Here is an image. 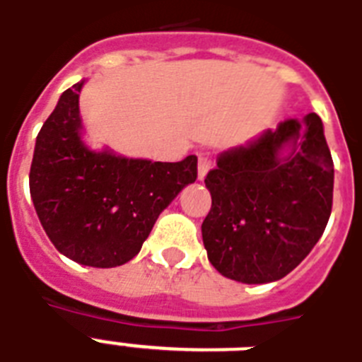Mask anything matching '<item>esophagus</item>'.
<instances>
[{
    "mask_svg": "<svg viewBox=\"0 0 362 362\" xmlns=\"http://www.w3.org/2000/svg\"><path fill=\"white\" fill-rule=\"evenodd\" d=\"M210 165H212L210 156H199V180H203L206 176V173L210 170Z\"/></svg>",
    "mask_w": 362,
    "mask_h": 362,
    "instance_id": "34e87169",
    "label": "esophagus"
}]
</instances>
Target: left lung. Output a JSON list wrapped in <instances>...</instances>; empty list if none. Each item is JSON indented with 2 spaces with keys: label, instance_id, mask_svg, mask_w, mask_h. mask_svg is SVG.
Masks as SVG:
<instances>
[{
  "label": "left lung",
  "instance_id": "obj_1",
  "mask_svg": "<svg viewBox=\"0 0 362 362\" xmlns=\"http://www.w3.org/2000/svg\"><path fill=\"white\" fill-rule=\"evenodd\" d=\"M204 184L212 209L201 231L212 267L242 284L280 280L312 252L331 216L334 169L321 118H289L220 153Z\"/></svg>",
  "mask_w": 362,
  "mask_h": 362
}]
</instances>
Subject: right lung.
<instances>
[{"label":"right lung","mask_w":362,"mask_h":362,"mask_svg":"<svg viewBox=\"0 0 362 362\" xmlns=\"http://www.w3.org/2000/svg\"><path fill=\"white\" fill-rule=\"evenodd\" d=\"M82 84L62 93L37 135L30 193L59 253L86 267L112 269L141 252L158 216L197 180V158L161 163L90 150L82 141Z\"/></svg>","instance_id":"right-lung-1"}]
</instances>
